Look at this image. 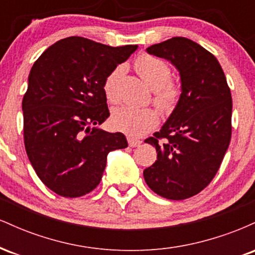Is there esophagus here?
I'll use <instances>...</instances> for the list:
<instances>
[{"instance_id": "1", "label": "esophagus", "mask_w": 255, "mask_h": 255, "mask_svg": "<svg viewBox=\"0 0 255 255\" xmlns=\"http://www.w3.org/2000/svg\"><path fill=\"white\" fill-rule=\"evenodd\" d=\"M127 140H128V144H129L130 147H136V146H140L141 144V141L137 139H134L133 136H127Z\"/></svg>"}]
</instances>
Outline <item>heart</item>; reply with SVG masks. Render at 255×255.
<instances>
[{"label":"heart","instance_id":"b5f03b06","mask_svg":"<svg viewBox=\"0 0 255 255\" xmlns=\"http://www.w3.org/2000/svg\"><path fill=\"white\" fill-rule=\"evenodd\" d=\"M134 67L142 80L152 90L156 91L154 103L162 110L172 109L180 96V90L175 84L169 83L171 77L169 64L162 58L144 55L137 58ZM122 73L124 68L118 67L104 81V95L110 103H115L118 101V84ZM157 122V113L151 108H133L125 105L114 110L111 115V124L114 127L131 136L142 135L152 129Z\"/></svg>","mask_w":255,"mask_h":255}]
</instances>
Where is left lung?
<instances>
[{
	"label": "left lung",
	"instance_id": "1",
	"mask_svg": "<svg viewBox=\"0 0 255 255\" xmlns=\"http://www.w3.org/2000/svg\"><path fill=\"white\" fill-rule=\"evenodd\" d=\"M146 51L175 66L181 95L160 130L145 140L156 147L157 160L144 178L160 197L183 200L209 186L228 150L230 89L217 58L188 38L174 37Z\"/></svg>",
	"mask_w": 255,
	"mask_h": 255
}]
</instances>
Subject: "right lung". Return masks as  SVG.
Instances as JSON below:
<instances>
[{"mask_svg":"<svg viewBox=\"0 0 255 255\" xmlns=\"http://www.w3.org/2000/svg\"><path fill=\"white\" fill-rule=\"evenodd\" d=\"M136 49L68 37L49 46L31 68L22 99L26 153L42 182L61 197L93 191L109 152L128 146L124 134L98 126L110 115L105 79Z\"/></svg>","mask_w":255,"mask_h":255,"instance_id":"right-lung-1","label":"right lung"}]
</instances>
